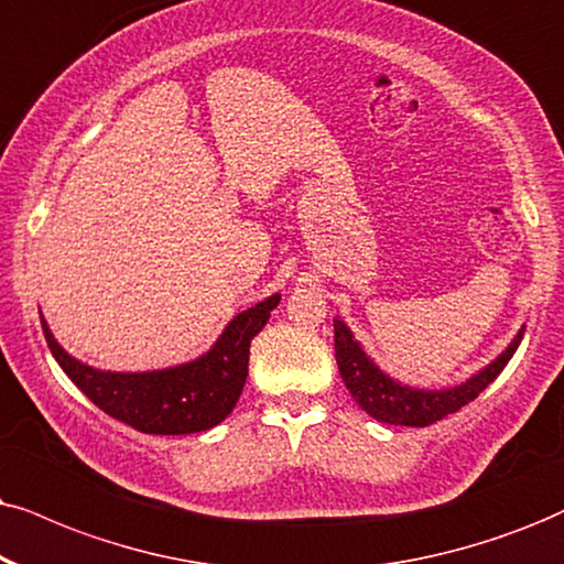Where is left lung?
<instances>
[{
    "mask_svg": "<svg viewBox=\"0 0 564 564\" xmlns=\"http://www.w3.org/2000/svg\"><path fill=\"white\" fill-rule=\"evenodd\" d=\"M333 330L338 372L344 377L348 393H351L354 401L369 416L382 424L395 426H430L440 422V419H445L447 413H455L466 403H471L489 382L497 380V375L502 372L505 365H508L516 348L520 346V340H523L525 325L520 327L516 338L510 340V346L495 361H489L487 367L468 377L466 382L442 390L411 388V384H403L393 380L390 375H384L365 354V348L354 338L351 327L340 317L333 319Z\"/></svg>",
    "mask_w": 564,
    "mask_h": 564,
    "instance_id": "obj_1",
    "label": "left lung"
}]
</instances>
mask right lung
Here are the masks:
<instances>
[{
  "mask_svg": "<svg viewBox=\"0 0 564 564\" xmlns=\"http://www.w3.org/2000/svg\"><path fill=\"white\" fill-rule=\"evenodd\" d=\"M281 294L249 306L226 325L210 351L187 365L153 372H106L83 365L56 344L44 325L46 344L64 375L98 409L145 434H192L224 422L237 405L249 372V344L270 319Z\"/></svg>",
  "mask_w": 564,
  "mask_h": 564,
  "instance_id": "1",
  "label": "right lung"
}]
</instances>
